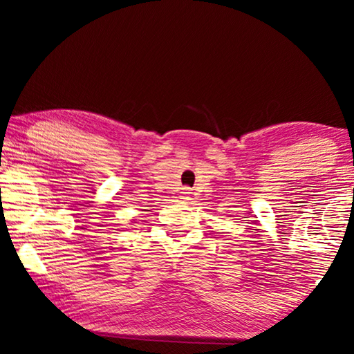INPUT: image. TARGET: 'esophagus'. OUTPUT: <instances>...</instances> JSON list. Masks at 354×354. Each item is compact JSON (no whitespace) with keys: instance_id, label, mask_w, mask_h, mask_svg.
<instances>
[{"instance_id":"34e87169","label":"esophagus","mask_w":354,"mask_h":354,"mask_svg":"<svg viewBox=\"0 0 354 354\" xmlns=\"http://www.w3.org/2000/svg\"><path fill=\"white\" fill-rule=\"evenodd\" d=\"M190 188H182V192H180V200H182V203H187L188 200H190Z\"/></svg>"}]
</instances>
